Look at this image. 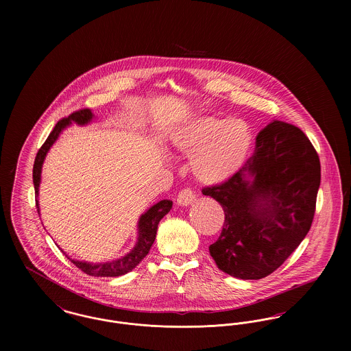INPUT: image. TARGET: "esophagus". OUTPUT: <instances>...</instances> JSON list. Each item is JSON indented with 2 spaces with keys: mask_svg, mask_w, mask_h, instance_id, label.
<instances>
[{
  "mask_svg": "<svg viewBox=\"0 0 351 351\" xmlns=\"http://www.w3.org/2000/svg\"><path fill=\"white\" fill-rule=\"evenodd\" d=\"M195 200H196L195 192L186 188V189H183V191L179 192L176 202H178V205H180V206H188V205H191Z\"/></svg>",
  "mask_w": 351,
  "mask_h": 351,
  "instance_id": "obj_1",
  "label": "esophagus"
}]
</instances>
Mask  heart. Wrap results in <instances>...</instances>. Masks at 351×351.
<instances>
[{"label": "heart", "mask_w": 351, "mask_h": 351, "mask_svg": "<svg viewBox=\"0 0 351 351\" xmlns=\"http://www.w3.org/2000/svg\"><path fill=\"white\" fill-rule=\"evenodd\" d=\"M175 149L192 156L191 168L201 183L218 185L229 180L246 162L252 134L242 119L196 118L173 134Z\"/></svg>", "instance_id": "heart-1"}]
</instances>
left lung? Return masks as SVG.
Masks as SVG:
<instances>
[{
  "mask_svg": "<svg viewBox=\"0 0 351 351\" xmlns=\"http://www.w3.org/2000/svg\"><path fill=\"white\" fill-rule=\"evenodd\" d=\"M321 180L317 152L299 128L272 121L250 159L202 195L219 202L225 222L209 252L230 276L258 280L296 250L309 232Z\"/></svg>",
  "mask_w": 351,
  "mask_h": 351,
  "instance_id": "obj_1",
  "label": "left lung"
}]
</instances>
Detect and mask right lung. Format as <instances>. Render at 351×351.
Masks as SVG:
<instances>
[{"label":"right lung","mask_w":351,"mask_h":351,"mask_svg":"<svg viewBox=\"0 0 351 351\" xmlns=\"http://www.w3.org/2000/svg\"><path fill=\"white\" fill-rule=\"evenodd\" d=\"M93 117H95V114L92 113L90 109H82V110H77V112L72 113L67 118L60 119L55 125L53 130L51 132L49 138L43 143V146L38 151V154L35 156L33 168V182L38 213H39L38 196H39V184H40L42 166H43V162L46 159L47 152L50 151L51 146L56 142V139L59 138L60 133L67 126H69L72 122L83 126V125H88L93 119ZM171 208H172V201L162 200L156 202L155 205H152L149 210H146L138 219V229H136L138 230V238H136L135 246L128 254H125L123 256H121L118 259L108 261V262H104V263H90V262H82V261L71 259L66 252L64 254L76 267L80 268L86 275L97 276V278L99 276H101V278H116V276L125 275V274L130 272L132 269L136 267L142 262V259L149 254L151 246L155 241V237H156L159 221L167 215L168 212L171 210Z\"/></svg>","instance_id":"1"}]
</instances>
